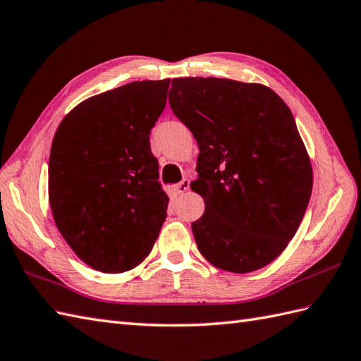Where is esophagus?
Returning <instances> with one entry per match:
<instances>
[{"label":"esophagus","instance_id":"esophagus-1","mask_svg":"<svg viewBox=\"0 0 361 361\" xmlns=\"http://www.w3.org/2000/svg\"><path fill=\"white\" fill-rule=\"evenodd\" d=\"M189 188H190V181L188 178H184L178 184H175L173 189H175V192H177L178 195H183V194H186V192L189 190Z\"/></svg>","mask_w":361,"mask_h":361}]
</instances>
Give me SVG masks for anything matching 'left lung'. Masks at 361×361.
<instances>
[{
	"mask_svg": "<svg viewBox=\"0 0 361 361\" xmlns=\"http://www.w3.org/2000/svg\"><path fill=\"white\" fill-rule=\"evenodd\" d=\"M169 104L198 142L192 189L204 214L198 250L223 271L267 266L295 235L312 192V166L294 116L275 92L226 78H175Z\"/></svg>",
	"mask_w": 361,
	"mask_h": 361,
	"instance_id": "8db88e82",
	"label": "left lung"
}]
</instances>
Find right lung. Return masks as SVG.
<instances>
[{
    "label": "right lung",
    "mask_w": 361,
    "mask_h": 361,
    "mask_svg": "<svg viewBox=\"0 0 361 361\" xmlns=\"http://www.w3.org/2000/svg\"><path fill=\"white\" fill-rule=\"evenodd\" d=\"M171 80L133 81L87 98L58 126L49 158V203L58 231L82 262L130 271L154 247L167 203L150 129Z\"/></svg>",
    "instance_id": "right-lung-1"
}]
</instances>
